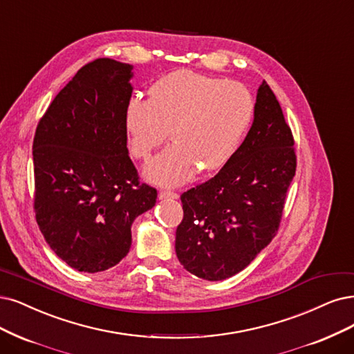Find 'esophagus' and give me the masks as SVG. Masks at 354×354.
I'll return each mask as SVG.
<instances>
[{
  "label": "esophagus",
  "instance_id": "1",
  "mask_svg": "<svg viewBox=\"0 0 354 354\" xmlns=\"http://www.w3.org/2000/svg\"><path fill=\"white\" fill-rule=\"evenodd\" d=\"M179 195L172 191H160L159 192V200H176Z\"/></svg>",
  "mask_w": 354,
  "mask_h": 354
}]
</instances>
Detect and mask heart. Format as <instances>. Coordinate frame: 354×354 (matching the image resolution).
<instances>
[{"instance_id": "b5f03b06", "label": "heart", "mask_w": 354, "mask_h": 354, "mask_svg": "<svg viewBox=\"0 0 354 354\" xmlns=\"http://www.w3.org/2000/svg\"><path fill=\"white\" fill-rule=\"evenodd\" d=\"M255 102L245 86L191 70L174 71L150 88V97L133 96L125 108L129 150L147 160L167 138L174 144L146 166L157 185L178 187L197 174L223 167L250 128Z\"/></svg>"}]
</instances>
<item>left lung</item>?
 Returning <instances> with one entry per match:
<instances>
[{
  "mask_svg": "<svg viewBox=\"0 0 354 354\" xmlns=\"http://www.w3.org/2000/svg\"><path fill=\"white\" fill-rule=\"evenodd\" d=\"M295 140L280 103L263 82L254 122L218 174L180 195L179 263L208 281L226 280L252 263L276 236L296 172Z\"/></svg>",
  "mask_w": 354,
  "mask_h": 354,
  "instance_id": "left-lung-1",
  "label": "left lung"
}]
</instances>
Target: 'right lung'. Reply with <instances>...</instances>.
I'll return each mask as SVG.
<instances>
[{
    "label": "right lung",
    "mask_w": 354,
    "mask_h": 354,
    "mask_svg": "<svg viewBox=\"0 0 354 354\" xmlns=\"http://www.w3.org/2000/svg\"><path fill=\"white\" fill-rule=\"evenodd\" d=\"M133 65L99 58L77 71L49 104L33 140L35 214L46 243L83 272L113 266L131 248V226L154 207L127 149Z\"/></svg>",
    "instance_id": "add662e5"
}]
</instances>
